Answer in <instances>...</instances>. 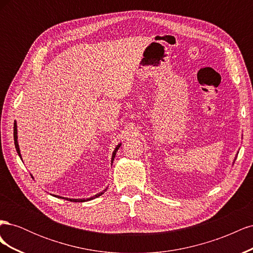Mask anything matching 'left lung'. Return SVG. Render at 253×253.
<instances>
[{
    "instance_id": "8db88e82",
    "label": "left lung",
    "mask_w": 253,
    "mask_h": 253,
    "mask_svg": "<svg viewBox=\"0 0 253 253\" xmlns=\"http://www.w3.org/2000/svg\"><path fill=\"white\" fill-rule=\"evenodd\" d=\"M236 155H237V153H236ZM235 159H236V156H235V158H234V160H233V164H234V162H235Z\"/></svg>"
}]
</instances>
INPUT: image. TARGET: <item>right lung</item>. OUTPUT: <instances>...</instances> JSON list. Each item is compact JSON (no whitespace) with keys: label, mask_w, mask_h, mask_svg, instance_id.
I'll return each instance as SVG.
<instances>
[{"label":"right lung","mask_w":253,"mask_h":253,"mask_svg":"<svg viewBox=\"0 0 253 253\" xmlns=\"http://www.w3.org/2000/svg\"><path fill=\"white\" fill-rule=\"evenodd\" d=\"M18 126H17V122L14 121V126H13V139H14V145H16V150H17V153L19 154V156H20V158L22 159V155H21V152H20V148H19V143H18V128H17ZM120 145H121V143H119L116 148H115V150H114V152H113V154H112V159H111V163L113 164V162H114V158H115V155H116V153H117V151H118V149L120 148ZM32 177H34V176L32 175ZM108 190V188H105L103 191H101V192H99V193H97L96 195H94V196H91V197H88V198H67V197H63V196H59V195H53L55 197H58V198H63V200H66V201H70V202H74V203H83V202H87V201H91V200H94V198H97V197H99V196H101L105 191Z\"/></svg>","instance_id":"right-lung-1"}]
</instances>
